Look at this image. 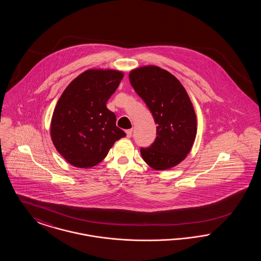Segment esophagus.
<instances>
[{
    "label": "esophagus",
    "instance_id": "obj_1",
    "mask_svg": "<svg viewBox=\"0 0 261 261\" xmlns=\"http://www.w3.org/2000/svg\"><path fill=\"white\" fill-rule=\"evenodd\" d=\"M132 132H133V130H132V129H128V130H126V135H127V138H130V137L132 136Z\"/></svg>",
    "mask_w": 261,
    "mask_h": 261
}]
</instances>
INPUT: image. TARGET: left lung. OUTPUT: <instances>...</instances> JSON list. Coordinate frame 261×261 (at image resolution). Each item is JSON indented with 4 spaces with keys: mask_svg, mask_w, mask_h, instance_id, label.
Here are the masks:
<instances>
[{
    "mask_svg": "<svg viewBox=\"0 0 261 261\" xmlns=\"http://www.w3.org/2000/svg\"><path fill=\"white\" fill-rule=\"evenodd\" d=\"M129 80L158 124L154 142L141 148L143 160L155 170L176 166L186 159L197 135V117L185 88L174 75L154 65L132 70Z\"/></svg>",
    "mask_w": 261,
    "mask_h": 261,
    "instance_id": "1",
    "label": "left lung"
}]
</instances>
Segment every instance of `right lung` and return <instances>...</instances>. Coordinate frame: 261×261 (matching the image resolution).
I'll use <instances>...</instances> for the list:
<instances>
[{
  "label": "right lung",
  "mask_w": 261,
  "mask_h": 261,
  "mask_svg": "<svg viewBox=\"0 0 261 261\" xmlns=\"http://www.w3.org/2000/svg\"><path fill=\"white\" fill-rule=\"evenodd\" d=\"M122 78L118 70L89 69L71 81L58 100L50 122L51 141L75 167L95 166L126 136L107 108Z\"/></svg>",
  "instance_id": "add662e5"
}]
</instances>
